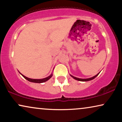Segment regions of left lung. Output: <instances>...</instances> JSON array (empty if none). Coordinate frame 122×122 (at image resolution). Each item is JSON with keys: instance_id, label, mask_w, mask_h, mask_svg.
Here are the masks:
<instances>
[{"instance_id": "left-lung-1", "label": "left lung", "mask_w": 122, "mask_h": 122, "mask_svg": "<svg viewBox=\"0 0 122 122\" xmlns=\"http://www.w3.org/2000/svg\"><path fill=\"white\" fill-rule=\"evenodd\" d=\"M99 74V73H98V74H97V75H96V76H93V77H92V78H87V79H81V78H78L75 77V76H71V74H70V76H71L72 78H74V79L77 80V81H91V80H92V79H94V78H96V76H98V74Z\"/></svg>"}]
</instances>
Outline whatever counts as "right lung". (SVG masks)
<instances>
[{
  "mask_svg": "<svg viewBox=\"0 0 122 122\" xmlns=\"http://www.w3.org/2000/svg\"><path fill=\"white\" fill-rule=\"evenodd\" d=\"M20 74L23 77H24L25 79H26V80H28V81H30V82H33V83H44L45 82V81H47L49 80L50 78H51V76H53V74H51V75H50L49 76H48V77L46 78H43V79H31V78H29L28 77H26V76H24V75H23L22 74Z\"/></svg>",
  "mask_w": 122,
  "mask_h": 122,
  "instance_id": "obj_1",
  "label": "right lung"
}]
</instances>
